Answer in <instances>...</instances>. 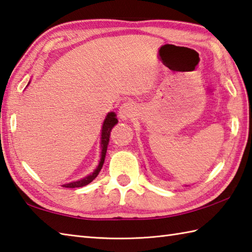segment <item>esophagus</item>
Returning <instances> with one entry per match:
<instances>
[{
  "label": "esophagus",
  "instance_id": "1",
  "mask_svg": "<svg viewBox=\"0 0 252 252\" xmlns=\"http://www.w3.org/2000/svg\"><path fill=\"white\" fill-rule=\"evenodd\" d=\"M136 113V107L130 102H126V103L123 104L120 107L119 111V116L122 120H129L131 117L135 116Z\"/></svg>",
  "mask_w": 252,
  "mask_h": 252
}]
</instances>
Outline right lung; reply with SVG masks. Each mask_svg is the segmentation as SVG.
<instances>
[{
  "instance_id": "obj_1",
  "label": "right lung",
  "mask_w": 252,
  "mask_h": 252,
  "mask_svg": "<svg viewBox=\"0 0 252 252\" xmlns=\"http://www.w3.org/2000/svg\"><path fill=\"white\" fill-rule=\"evenodd\" d=\"M116 123H117V119H116L115 113H113V112L109 113V114H107V116H106V119L104 120L103 126H102V133H101L102 152H101L100 163H99V165H97V167L95 168V171L87 177L80 179V181L73 182V183H69V184H65V185H63V187H65V188L83 187V186H86V185L90 184L97 176V174H99V172L101 171L102 165H103V163H104V158H105V155H106V149H107V145H109V141H110V132H111L112 128L114 127Z\"/></svg>"
}]
</instances>
